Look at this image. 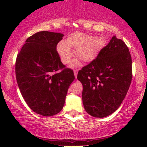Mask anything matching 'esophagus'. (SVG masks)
Here are the masks:
<instances>
[{"label":"esophagus","instance_id":"34e87169","mask_svg":"<svg viewBox=\"0 0 147 147\" xmlns=\"http://www.w3.org/2000/svg\"><path fill=\"white\" fill-rule=\"evenodd\" d=\"M78 71L77 70V69H75V70H74V75H75V78H77V76H78Z\"/></svg>","mask_w":147,"mask_h":147}]
</instances>
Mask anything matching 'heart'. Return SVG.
Masks as SVG:
<instances>
[{"instance_id": "b5f03b06", "label": "heart", "mask_w": 147, "mask_h": 147, "mask_svg": "<svg viewBox=\"0 0 147 147\" xmlns=\"http://www.w3.org/2000/svg\"><path fill=\"white\" fill-rule=\"evenodd\" d=\"M100 38H95L82 32H75L68 37L66 42L60 41L57 45V51L61 62L67 64L73 57V51L76 49V55L84 63H89L96 58L103 45ZM78 62L75 60L71 63L72 67H76Z\"/></svg>"}]
</instances>
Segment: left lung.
Returning a JSON list of instances; mask_svg holds the SVG:
<instances>
[{
  "label": "left lung",
  "instance_id": "8db88e82",
  "mask_svg": "<svg viewBox=\"0 0 147 147\" xmlns=\"http://www.w3.org/2000/svg\"><path fill=\"white\" fill-rule=\"evenodd\" d=\"M131 57L121 39L113 36L98 55L78 72L82 102L94 117H106L119 107L132 78Z\"/></svg>",
  "mask_w": 147,
  "mask_h": 147
}]
</instances>
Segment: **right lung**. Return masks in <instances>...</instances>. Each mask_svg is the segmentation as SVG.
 <instances>
[{
    "label": "right lung",
    "instance_id": "right-lung-1",
    "mask_svg": "<svg viewBox=\"0 0 147 147\" xmlns=\"http://www.w3.org/2000/svg\"><path fill=\"white\" fill-rule=\"evenodd\" d=\"M63 36L59 32H36L26 40L16 59V80L22 96L33 112L42 116L62 110L75 80L73 70L65 68L56 50Z\"/></svg>",
    "mask_w": 147,
    "mask_h": 147
}]
</instances>
